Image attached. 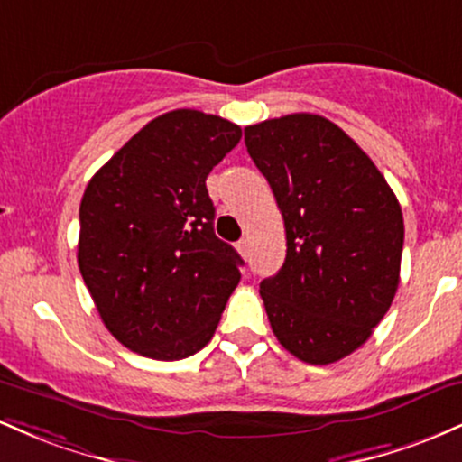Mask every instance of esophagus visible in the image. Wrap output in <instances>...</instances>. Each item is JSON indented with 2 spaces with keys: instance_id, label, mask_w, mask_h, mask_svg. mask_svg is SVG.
<instances>
[{
  "instance_id": "34e87169",
  "label": "esophagus",
  "mask_w": 462,
  "mask_h": 462,
  "mask_svg": "<svg viewBox=\"0 0 462 462\" xmlns=\"http://www.w3.org/2000/svg\"><path fill=\"white\" fill-rule=\"evenodd\" d=\"M248 246H251V245H248V237L237 242V251H240V255H245V257L248 255Z\"/></svg>"
}]
</instances>
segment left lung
<instances>
[{"mask_svg": "<svg viewBox=\"0 0 462 462\" xmlns=\"http://www.w3.org/2000/svg\"><path fill=\"white\" fill-rule=\"evenodd\" d=\"M286 226V262L259 283L271 328L292 356L331 365L362 346L399 286L403 217L375 163L312 113L245 128Z\"/></svg>", "mask_w": 462, "mask_h": 462, "instance_id": "1", "label": "left lung"}]
</instances>
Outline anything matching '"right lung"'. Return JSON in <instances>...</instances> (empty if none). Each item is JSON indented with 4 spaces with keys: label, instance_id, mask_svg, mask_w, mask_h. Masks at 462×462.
Instances as JSON below:
<instances>
[{
    "label": "right lung",
    "instance_id": "1",
    "mask_svg": "<svg viewBox=\"0 0 462 462\" xmlns=\"http://www.w3.org/2000/svg\"><path fill=\"white\" fill-rule=\"evenodd\" d=\"M242 128L176 108L148 122L93 174L80 203L78 268L124 346L180 360L209 343L240 283V255L214 233L207 176Z\"/></svg>",
    "mask_w": 462,
    "mask_h": 462
}]
</instances>
